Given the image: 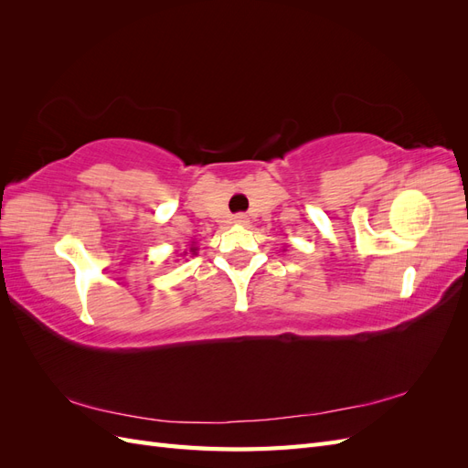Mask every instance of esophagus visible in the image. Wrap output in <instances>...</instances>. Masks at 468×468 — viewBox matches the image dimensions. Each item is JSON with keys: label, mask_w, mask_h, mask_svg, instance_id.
<instances>
[{"label": "esophagus", "mask_w": 468, "mask_h": 468, "mask_svg": "<svg viewBox=\"0 0 468 468\" xmlns=\"http://www.w3.org/2000/svg\"><path fill=\"white\" fill-rule=\"evenodd\" d=\"M232 220H234V224H239V226H246L250 222L248 215H244V212H239V215H236Z\"/></svg>", "instance_id": "34e87169"}]
</instances>
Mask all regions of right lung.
<instances>
[{"instance_id": "1", "label": "right lung", "mask_w": 468, "mask_h": 468, "mask_svg": "<svg viewBox=\"0 0 468 468\" xmlns=\"http://www.w3.org/2000/svg\"><path fill=\"white\" fill-rule=\"evenodd\" d=\"M189 251L193 253V256H197V248H195V246H191V248H189Z\"/></svg>"}]
</instances>
